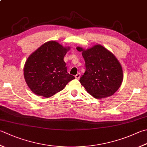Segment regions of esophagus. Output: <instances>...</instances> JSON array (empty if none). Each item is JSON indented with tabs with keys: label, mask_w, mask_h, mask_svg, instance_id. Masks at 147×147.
<instances>
[{
	"label": "esophagus",
	"mask_w": 147,
	"mask_h": 147,
	"mask_svg": "<svg viewBox=\"0 0 147 147\" xmlns=\"http://www.w3.org/2000/svg\"><path fill=\"white\" fill-rule=\"evenodd\" d=\"M75 77H76V79H79L80 77H81V74L80 73H78L77 74L76 76H75Z\"/></svg>",
	"instance_id": "1"
}]
</instances>
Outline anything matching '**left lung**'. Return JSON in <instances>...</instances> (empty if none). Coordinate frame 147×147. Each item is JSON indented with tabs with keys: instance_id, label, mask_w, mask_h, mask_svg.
Returning a JSON list of instances; mask_svg holds the SVG:
<instances>
[{
	"instance_id": "8db88e82",
	"label": "left lung",
	"mask_w": 147,
	"mask_h": 147,
	"mask_svg": "<svg viewBox=\"0 0 147 147\" xmlns=\"http://www.w3.org/2000/svg\"><path fill=\"white\" fill-rule=\"evenodd\" d=\"M85 60L86 71L79 81L88 93L95 98L113 95L122 83L123 70L117 58L101 45L84 49L77 47Z\"/></svg>"
}]
</instances>
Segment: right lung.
Returning a JSON list of instances; mask_svg holds the SVG:
<instances>
[{
  "label": "right lung",
  "instance_id": "1",
  "mask_svg": "<svg viewBox=\"0 0 147 147\" xmlns=\"http://www.w3.org/2000/svg\"><path fill=\"white\" fill-rule=\"evenodd\" d=\"M70 49L56 41H49L28 57L24 65V76L33 93L45 98L51 97L75 79L67 73L63 60Z\"/></svg>",
  "mask_w": 147,
  "mask_h": 147
}]
</instances>
